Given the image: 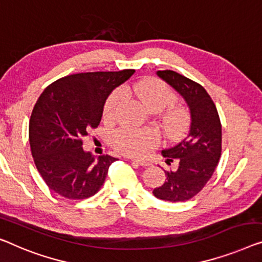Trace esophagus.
Segmentation results:
<instances>
[{
	"mask_svg": "<svg viewBox=\"0 0 262 262\" xmlns=\"http://www.w3.org/2000/svg\"><path fill=\"white\" fill-rule=\"evenodd\" d=\"M132 162H134V163H138V165H140V166H143V167L150 166V162H148V161H144V160H138V159H132Z\"/></svg>",
	"mask_w": 262,
	"mask_h": 262,
	"instance_id": "esophagus-1",
	"label": "esophagus"
}]
</instances>
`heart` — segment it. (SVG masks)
I'll return each instance as SVG.
<instances>
[{
    "instance_id": "heart-1",
    "label": "heart",
    "mask_w": 262,
    "mask_h": 262,
    "mask_svg": "<svg viewBox=\"0 0 262 262\" xmlns=\"http://www.w3.org/2000/svg\"><path fill=\"white\" fill-rule=\"evenodd\" d=\"M127 92L141 101L142 104L151 112L162 111L175 102L177 96L162 81L150 79L128 84ZM124 102L123 89L118 88L108 96L103 107V118L112 121L116 118L119 109ZM166 121L170 126L177 127L183 121L181 111L169 112ZM112 144L116 150L128 156H143L158 144V135L151 129H130L123 128L112 136Z\"/></svg>"
}]
</instances>
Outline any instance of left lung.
I'll return each instance as SVG.
<instances>
[{"mask_svg": "<svg viewBox=\"0 0 262 262\" xmlns=\"http://www.w3.org/2000/svg\"><path fill=\"white\" fill-rule=\"evenodd\" d=\"M185 99L190 112V126L185 138L161 153L167 165L178 162L175 170L165 171L166 181L153 190L155 198L180 202L195 196L206 186L221 156V122L215 104L201 84L173 70H159Z\"/></svg>", "mask_w": 262, "mask_h": 262, "instance_id": "obj_1", "label": "left lung"}]
</instances>
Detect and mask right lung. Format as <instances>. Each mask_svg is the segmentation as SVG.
Returning <instances> with one entry per match:
<instances>
[{"mask_svg": "<svg viewBox=\"0 0 262 262\" xmlns=\"http://www.w3.org/2000/svg\"><path fill=\"white\" fill-rule=\"evenodd\" d=\"M134 72L73 74L53 82L38 97L29 121L30 149L53 192L70 200L99 192L116 159L102 155L96 160L82 148V139L99 126L109 94Z\"/></svg>", "mask_w": 262, "mask_h": 262, "instance_id": "1", "label": "right lung"}]
</instances>
